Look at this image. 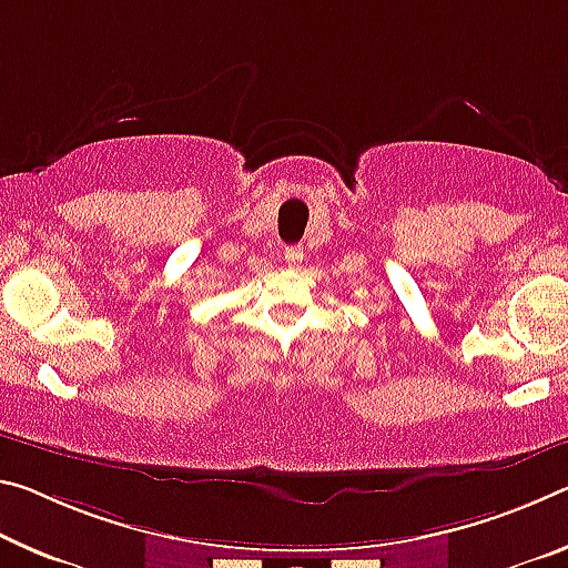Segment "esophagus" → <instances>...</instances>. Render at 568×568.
<instances>
[{"mask_svg":"<svg viewBox=\"0 0 568 568\" xmlns=\"http://www.w3.org/2000/svg\"><path fill=\"white\" fill-rule=\"evenodd\" d=\"M283 257H285L287 267H298L303 263V247L301 245H287L283 250Z\"/></svg>","mask_w":568,"mask_h":568,"instance_id":"34e87169","label":"esophagus"}]
</instances>
